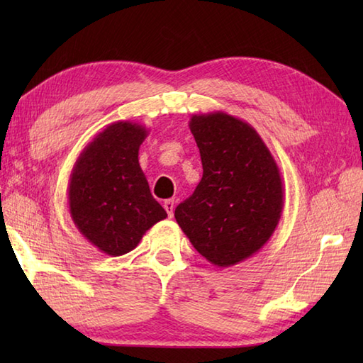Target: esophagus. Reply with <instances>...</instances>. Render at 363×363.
Instances as JSON below:
<instances>
[{"mask_svg":"<svg viewBox=\"0 0 363 363\" xmlns=\"http://www.w3.org/2000/svg\"><path fill=\"white\" fill-rule=\"evenodd\" d=\"M164 209L168 213V218H172L173 217V211H174V201H173V199H165Z\"/></svg>","mask_w":363,"mask_h":363,"instance_id":"1","label":"esophagus"}]
</instances>
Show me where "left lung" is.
<instances>
[{
  "label": "left lung",
  "instance_id": "left-lung-1",
  "mask_svg": "<svg viewBox=\"0 0 363 363\" xmlns=\"http://www.w3.org/2000/svg\"><path fill=\"white\" fill-rule=\"evenodd\" d=\"M203 162L194 195L174 218L195 250L215 267L252 257L273 235L284 207V186L273 154L250 123L226 112L191 115Z\"/></svg>",
  "mask_w": 363,
  "mask_h": 363
}]
</instances>
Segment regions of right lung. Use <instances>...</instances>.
Returning <instances> with one entry per match:
<instances>
[{"mask_svg":"<svg viewBox=\"0 0 363 363\" xmlns=\"http://www.w3.org/2000/svg\"><path fill=\"white\" fill-rule=\"evenodd\" d=\"M148 133L138 123L115 121L91 138L73 165L68 181L72 220L107 256L133 251L146 230L167 218L138 164Z\"/></svg>","mask_w":363,"mask_h":363,"instance_id":"1","label":"right lung"}]
</instances>
